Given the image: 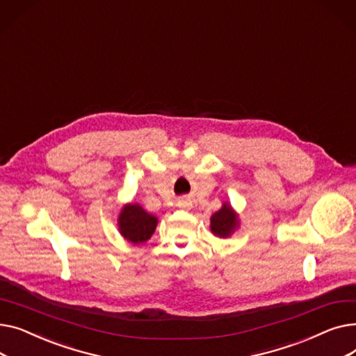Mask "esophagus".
Masks as SVG:
<instances>
[{
  "instance_id": "obj_1",
  "label": "esophagus",
  "mask_w": 356,
  "mask_h": 356,
  "mask_svg": "<svg viewBox=\"0 0 356 356\" xmlns=\"http://www.w3.org/2000/svg\"><path fill=\"white\" fill-rule=\"evenodd\" d=\"M179 204H180L181 208H188V207H189V203L186 202V200H180V203H179Z\"/></svg>"
}]
</instances>
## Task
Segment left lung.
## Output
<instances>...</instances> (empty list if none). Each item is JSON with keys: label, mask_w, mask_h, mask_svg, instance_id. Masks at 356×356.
Here are the masks:
<instances>
[{"label": "left lung", "mask_w": 356, "mask_h": 356, "mask_svg": "<svg viewBox=\"0 0 356 356\" xmlns=\"http://www.w3.org/2000/svg\"><path fill=\"white\" fill-rule=\"evenodd\" d=\"M236 225H238L236 215L234 213L232 208L228 203L223 204L222 209L215 212L211 218V229L215 235L220 238L229 236Z\"/></svg>", "instance_id": "1"}]
</instances>
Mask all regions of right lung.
Wrapping results in <instances>:
<instances>
[{
  "mask_svg": "<svg viewBox=\"0 0 356 356\" xmlns=\"http://www.w3.org/2000/svg\"><path fill=\"white\" fill-rule=\"evenodd\" d=\"M118 225L124 238L134 244H140L152 238L157 225V218L147 213L140 204H127L120 215Z\"/></svg>",
  "mask_w": 356,
  "mask_h": 356,
  "instance_id": "right-lung-1",
  "label": "right lung"
}]
</instances>
